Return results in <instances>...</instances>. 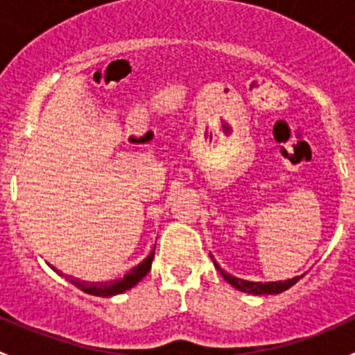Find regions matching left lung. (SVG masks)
I'll use <instances>...</instances> for the list:
<instances>
[{
    "mask_svg": "<svg viewBox=\"0 0 355 355\" xmlns=\"http://www.w3.org/2000/svg\"><path fill=\"white\" fill-rule=\"evenodd\" d=\"M211 259H213L214 268L220 271L221 277H223L225 280L232 285V287L241 290V292L252 293V295H273V293H282V292H285V290H288L292 285H295L297 282L302 278V275H300V277H293V278H290V280H285V282H264V284L263 282L242 280V278H237V277H234V275L227 273L225 270H221V266L216 263V261H214L213 256H211Z\"/></svg>",
    "mask_w": 355,
    "mask_h": 355,
    "instance_id": "8db88e82",
    "label": "left lung"
}]
</instances>
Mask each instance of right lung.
Instances as JSON below:
<instances>
[{
    "mask_svg": "<svg viewBox=\"0 0 355 355\" xmlns=\"http://www.w3.org/2000/svg\"><path fill=\"white\" fill-rule=\"evenodd\" d=\"M153 257H155V249L151 250V254H149V256L146 257L141 264H137V266L132 268V270L128 271L123 278H120V280L98 282V284H94V282H92V284H89V282H82V280H78V278H73V277H65V278L70 282L71 285H75L77 288H80L82 292L91 293V295H98V297L118 295V293L125 292V290H130L132 287H135V285H137L139 282H141L142 278L149 273V270H151V264H153ZM53 270H55V268H53ZM55 271L58 275H63L62 271H58V270H55Z\"/></svg>",
    "mask_w": 355,
    "mask_h": 355,
    "instance_id": "obj_1",
    "label": "right lung"
}]
</instances>
